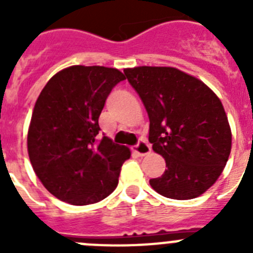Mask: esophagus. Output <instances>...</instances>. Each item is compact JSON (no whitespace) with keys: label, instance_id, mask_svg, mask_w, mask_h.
<instances>
[{"label":"esophagus","instance_id":"esophagus-1","mask_svg":"<svg viewBox=\"0 0 253 253\" xmlns=\"http://www.w3.org/2000/svg\"><path fill=\"white\" fill-rule=\"evenodd\" d=\"M133 151L135 152L138 156L143 157V156H146V154H148L149 152H151V146H149L148 143L144 139H139V142L133 147Z\"/></svg>","mask_w":253,"mask_h":253}]
</instances>
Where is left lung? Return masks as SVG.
<instances>
[{
    "mask_svg": "<svg viewBox=\"0 0 253 253\" xmlns=\"http://www.w3.org/2000/svg\"><path fill=\"white\" fill-rule=\"evenodd\" d=\"M149 118V142L166 161L149 184L165 198L189 200L214 185L232 148L231 126L218 96L198 78L173 67L124 71Z\"/></svg>",
    "mask_w": 253,
    "mask_h": 253,
    "instance_id": "1",
    "label": "left lung"
}]
</instances>
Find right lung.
<instances>
[{"instance_id":"add662e5","label":"right lung","mask_w":253,"mask_h":253,"mask_svg":"<svg viewBox=\"0 0 253 253\" xmlns=\"http://www.w3.org/2000/svg\"><path fill=\"white\" fill-rule=\"evenodd\" d=\"M124 80L116 68L72 66L40 92L28 131L29 158L44 187L62 202L93 204L118 186L130 151L97 134L107 96Z\"/></svg>"}]
</instances>
